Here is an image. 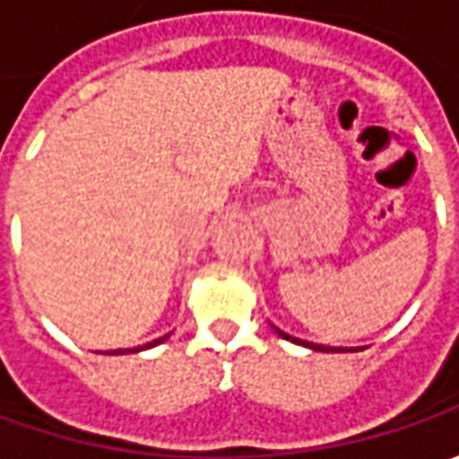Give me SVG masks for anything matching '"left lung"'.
Segmentation results:
<instances>
[{"mask_svg": "<svg viewBox=\"0 0 459 459\" xmlns=\"http://www.w3.org/2000/svg\"><path fill=\"white\" fill-rule=\"evenodd\" d=\"M273 329L278 332V337H283V340H289V342H293V344H304V347H308V350H316V352H344L342 347H326V344H314V342H307V340H296V337H291V334L281 332L278 326H273Z\"/></svg>", "mask_w": 459, "mask_h": 459, "instance_id": "obj_1", "label": "left lung"}]
</instances>
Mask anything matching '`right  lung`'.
Listing matches in <instances>:
<instances>
[{
	"label": "right lung",
	"instance_id": "right-lung-1",
	"mask_svg": "<svg viewBox=\"0 0 459 459\" xmlns=\"http://www.w3.org/2000/svg\"><path fill=\"white\" fill-rule=\"evenodd\" d=\"M168 340V334L166 337H158V340H152V342L148 344H143V347H134V350H115V352H109V355H127V352H140V350H151V347H155V344H160V342H166Z\"/></svg>",
	"mask_w": 459,
	"mask_h": 459
}]
</instances>
